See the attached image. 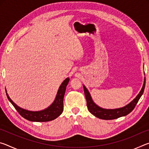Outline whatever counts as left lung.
Returning a JSON list of instances; mask_svg holds the SVG:
<instances>
[{
	"label": "left lung",
	"instance_id": "left-lung-1",
	"mask_svg": "<svg viewBox=\"0 0 149 149\" xmlns=\"http://www.w3.org/2000/svg\"><path fill=\"white\" fill-rule=\"evenodd\" d=\"M145 87V78L144 79V84H143V87L142 89H141V91L137 95V97H136L130 103H129V104L122 108H116V109H105V108L99 107V106H97L94 102H93L89 91H88L87 88L85 87V85H84V93L87 100V108L93 115H94L95 116L102 120H114L120 117L125 116L130 114V113L134 109V108L135 107L136 104H137V103L138 102L139 100L143 94Z\"/></svg>",
	"mask_w": 149,
	"mask_h": 149
}]
</instances>
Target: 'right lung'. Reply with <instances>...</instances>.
<instances>
[{
	"mask_svg": "<svg viewBox=\"0 0 149 149\" xmlns=\"http://www.w3.org/2000/svg\"><path fill=\"white\" fill-rule=\"evenodd\" d=\"M69 81L70 79L68 77L62 83L57 92L56 97L55 98L54 102H52V104L50 107L47 108L46 109L41 111H35V112H34V111L27 110L24 109V108L19 107L9 97L6 90V96L8 97L9 101L12 103V104L14 106L19 114L22 117L24 118L25 119L29 121H31V122H49V121H52L56 119L63 112V110H64L63 100H64V97L65 89H66V86L68 84Z\"/></svg>",
	"mask_w": 149,
	"mask_h": 149,
	"instance_id": "add662e5",
	"label": "right lung"
}]
</instances>
